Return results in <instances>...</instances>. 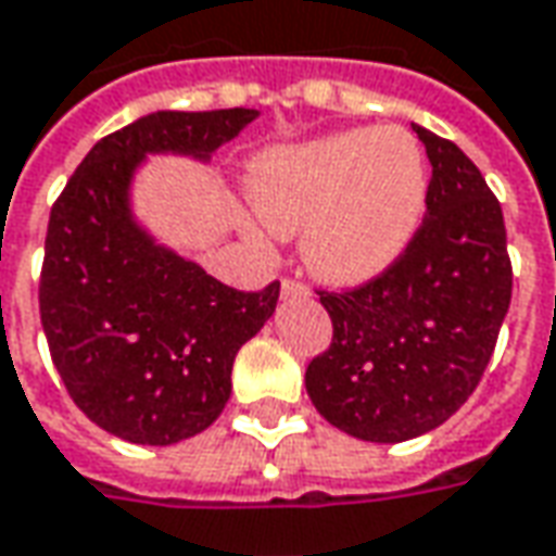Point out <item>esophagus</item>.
I'll use <instances>...</instances> for the list:
<instances>
[{"label":"esophagus","instance_id":"esophagus-1","mask_svg":"<svg viewBox=\"0 0 556 556\" xmlns=\"http://www.w3.org/2000/svg\"><path fill=\"white\" fill-rule=\"evenodd\" d=\"M282 294H286V298H292V294H309V289L301 282V279L286 277L282 279Z\"/></svg>","mask_w":556,"mask_h":556}]
</instances>
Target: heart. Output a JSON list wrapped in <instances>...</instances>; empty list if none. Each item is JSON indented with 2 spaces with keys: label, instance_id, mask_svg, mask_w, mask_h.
Wrapping results in <instances>:
<instances>
[{
  "label": "heart",
  "instance_id": "b5f03b06",
  "mask_svg": "<svg viewBox=\"0 0 556 556\" xmlns=\"http://www.w3.org/2000/svg\"><path fill=\"white\" fill-rule=\"evenodd\" d=\"M249 198L270 233H304V262L316 277L356 286L383 274L414 240L429 167L402 127L346 130L262 154Z\"/></svg>",
  "mask_w": 556,
  "mask_h": 556
}]
</instances>
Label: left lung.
Masks as SVG:
<instances>
[{
	"label": "left lung",
	"mask_w": 556,
	"mask_h": 556,
	"mask_svg": "<svg viewBox=\"0 0 556 556\" xmlns=\"http://www.w3.org/2000/svg\"><path fill=\"white\" fill-rule=\"evenodd\" d=\"M414 130L432 164L426 218L383 274L316 289L334 331L304 377L331 426L377 444L432 432L466 405L511 304L500 200L459 146Z\"/></svg>",
	"instance_id": "1"
}]
</instances>
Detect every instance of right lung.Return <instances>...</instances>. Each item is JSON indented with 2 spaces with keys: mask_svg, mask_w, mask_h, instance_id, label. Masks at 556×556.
Masks as SVG:
<instances>
[{
  "mask_svg": "<svg viewBox=\"0 0 556 556\" xmlns=\"http://www.w3.org/2000/svg\"><path fill=\"white\" fill-rule=\"evenodd\" d=\"M255 109L151 112L103 136L51 206L41 328L72 402L130 444L167 447L210 429L237 350L274 316L279 282L240 292L157 247L127 191L146 154L210 157Z\"/></svg>",
  "mask_w": 556,
  "mask_h": 556,
  "instance_id": "right-lung-1",
  "label": "right lung"
}]
</instances>
